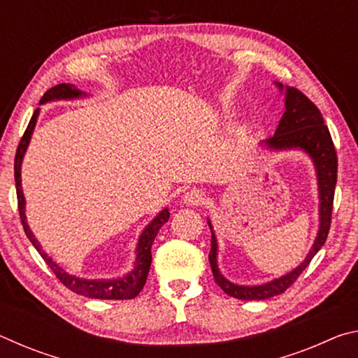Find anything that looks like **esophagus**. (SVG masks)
<instances>
[{"label":"esophagus","instance_id":"34e87169","mask_svg":"<svg viewBox=\"0 0 358 358\" xmlns=\"http://www.w3.org/2000/svg\"><path fill=\"white\" fill-rule=\"evenodd\" d=\"M207 201V196L201 189H191L183 196V203L189 205V207H201Z\"/></svg>","mask_w":358,"mask_h":358}]
</instances>
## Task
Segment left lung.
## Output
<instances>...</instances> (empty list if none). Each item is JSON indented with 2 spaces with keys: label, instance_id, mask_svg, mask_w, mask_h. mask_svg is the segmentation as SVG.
<instances>
[{
  "label": "left lung",
  "instance_id": "obj_1",
  "mask_svg": "<svg viewBox=\"0 0 358 358\" xmlns=\"http://www.w3.org/2000/svg\"><path fill=\"white\" fill-rule=\"evenodd\" d=\"M278 87L282 88L281 83ZM266 145L270 148H303L313 157L314 166L317 171L319 180V194H320V227L317 238L314 241L313 250L308 254L299 268L290 271L289 275L266 282L264 286H237L229 282L216 266V238L211 237V250L208 254L211 271H213L215 282L220 286L229 296L238 300H265L270 296L280 295L292 286L303 270L306 268L317 251L324 246L331 224V210L333 197H335L336 173H338V156L335 145H333L330 131L324 124V117L317 106L303 94L300 90L287 88L286 92V112L278 124L275 136H271Z\"/></svg>",
  "mask_w": 358,
  "mask_h": 358
}]
</instances>
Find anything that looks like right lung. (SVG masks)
I'll return each mask as SVG.
<instances>
[{"label":"right lung","mask_w":358,"mask_h":358,"mask_svg":"<svg viewBox=\"0 0 358 358\" xmlns=\"http://www.w3.org/2000/svg\"><path fill=\"white\" fill-rule=\"evenodd\" d=\"M77 96H82V93L71 83H59L52 87L50 90H47L45 94L42 96L41 102H47L52 99H69V98H77ZM39 115V108H36L31 120H29L28 128L23 134L22 141L17 147V153H15V161H14V177H15V187H17V202H19V215H20V221L23 224V229H25L27 237L31 241L33 246L38 250V252L42 256V259L45 260V264L50 266V270L55 273L58 278V281L63 284L64 287H68L72 292H76L78 295H85L88 299H101V300H129L134 299L141 290L143 289L145 282H147V276L150 271V265H151V245H153L155 237L157 235V230H159L169 220V210H162L159 215H157L153 221H151L150 226L143 230V234L141 235V240H138V248H137V259H136V268L134 271H131L128 276L121 278V280H113V281H87V280H80V278L71 276L63 271L57 264L52 262V259L47 256L45 252H42L41 245L38 243V240L34 238V235L29 230L27 220H25V199H23V192H22V185H20V167H22V159L23 155H25L27 147L29 143V138H31L36 120H38Z\"/></svg>","instance_id":"right-lung-1"}]
</instances>
